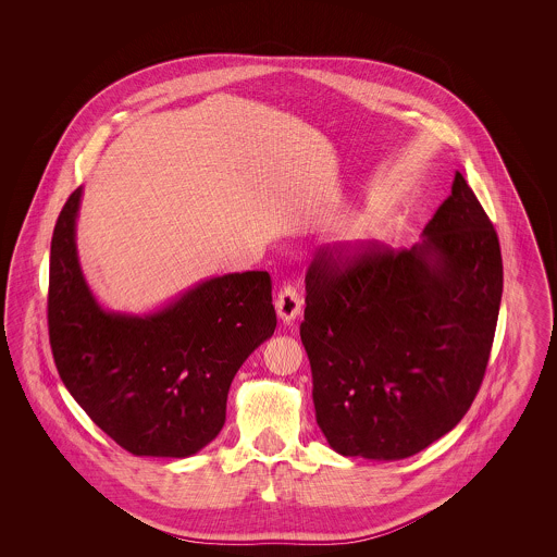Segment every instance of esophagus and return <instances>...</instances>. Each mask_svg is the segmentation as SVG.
<instances>
[{
    "instance_id": "obj_1",
    "label": "esophagus",
    "mask_w": 557,
    "mask_h": 557,
    "mask_svg": "<svg viewBox=\"0 0 557 557\" xmlns=\"http://www.w3.org/2000/svg\"><path fill=\"white\" fill-rule=\"evenodd\" d=\"M275 309H277V315H280L284 323H292L294 319L300 315L302 298H300V294L296 292V288L284 286L280 294H277V298H275Z\"/></svg>"
}]
</instances>
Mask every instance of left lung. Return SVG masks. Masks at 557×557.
I'll use <instances>...</instances> for the list:
<instances>
[{"label": "left lung", "mask_w": 557, "mask_h": 557, "mask_svg": "<svg viewBox=\"0 0 557 557\" xmlns=\"http://www.w3.org/2000/svg\"><path fill=\"white\" fill-rule=\"evenodd\" d=\"M305 284L300 341L332 449L405 459L461 422L488 363L504 263L497 232L459 171L422 242L321 248Z\"/></svg>", "instance_id": "obj_1"}]
</instances>
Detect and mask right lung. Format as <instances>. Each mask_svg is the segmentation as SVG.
I'll list each match as a JSON object with an SVG mask.
<instances>
[{"mask_svg":"<svg viewBox=\"0 0 557 557\" xmlns=\"http://www.w3.org/2000/svg\"><path fill=\"white\" fill-rule=\"evenodd\" d=\"M77 187L53 227L48 327L58 373L83 411L133 455L189 457L225 424L227 393L271 338L267 271L212 277L150 315L104 311L75 244Z\"/></svg>","mask_w":557,"mask_h":557,"instance_id":"right-lung-1","label":"right lung"}]
</instances>
